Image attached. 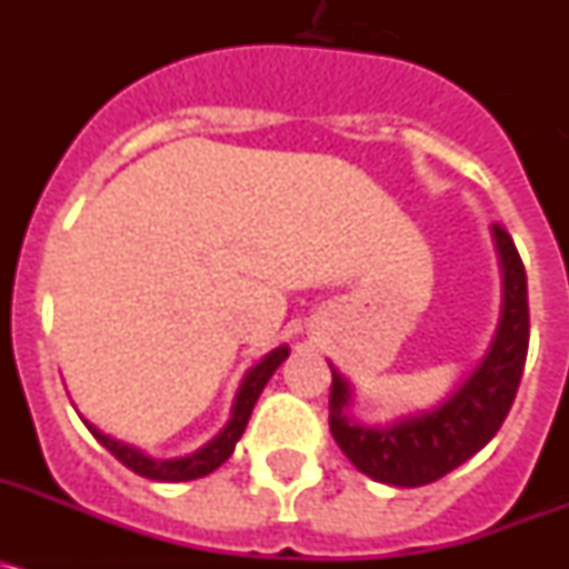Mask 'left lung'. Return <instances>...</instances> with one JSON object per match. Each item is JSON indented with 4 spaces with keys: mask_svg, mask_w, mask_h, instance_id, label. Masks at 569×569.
Masks as SVG:
<instances>
[{
    "mask_svg": "<svg viewBox=\"0 0 569 569\" xmlns=\"http://www.w3.org/2000/svg\"><path fill=\"white\" fill-rule=\"evenodd\" d=\"M501 264V316L487 353L467 379L430 410L407 413L390 425H361L350 413L353 385L330 365V433L356 470L393 487L439 481L476 456L510 413L530 345L527 273L510 233L492 224Z\"/></svg>",
    "mask_w": 569,
    "mask_h": 569,
    "instance_id": "8db88e82",
    "label": "left lung"
}]
</instances>
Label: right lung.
I'll return each mask as SVG.
<instances>
[{
  "label": "right lung",
  "instance_id": "obj_1",
  "mask_svg": "<svg viewBox=\"0 0 569 569\" xmlns=\"http://www.w3.org/2000/svg\"><path fill=\"white\" fill-rule=\"evenodd\" d=\"M288 356H290L288 345L276 347V350H270L268 356H261V359L250 367L248 373H244L239 390H236L233 410H230L228 425H224L222 430H219V433L208 441V445H202L199 450H193V453H188V456H176V459H153V456L142 453L139 447L110 439V436H104L99 427H93L90 421H84V419L82 421L88 425V430L93 433V439H97L104 450H110V453L122 461L128 470L139 472V476H144V479H153V481L202 479V476H208V472H213L216 467H222L224 461L230 459L236 441L241 439L244 427H248V419H250V413H253V405L259 401L261 390H264V385L270 381V376L276 373V367L288 359Z\"/></svg>",
  "mask_w": 569,
  "mask_h": 569
}]
</instances>
